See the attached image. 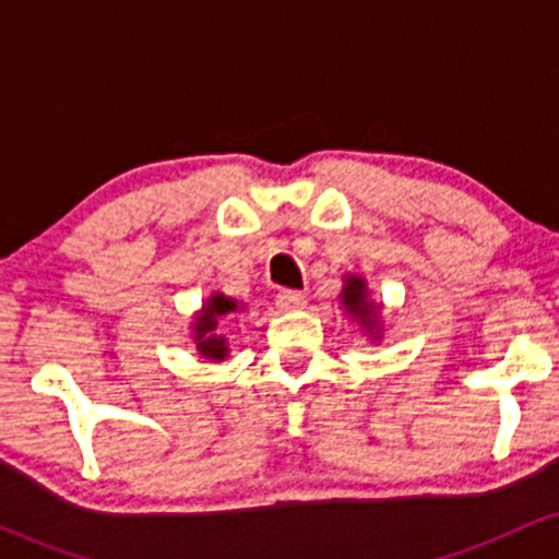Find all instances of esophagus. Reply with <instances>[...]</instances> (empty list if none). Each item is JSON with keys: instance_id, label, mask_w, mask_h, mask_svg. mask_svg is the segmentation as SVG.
I'll list each match as a JSON object with an SVG mask.
<instances>
[{"instance_id": "34e87169", "label": "esophagus", "mask_w": 559, "mask_h": 559, "mask_svg": "<svg viewBox=\"0 0 559 559\" xmlns=\"http://www.w3.org/2000/svg\"><path fill=\"white\" fill-rule=\"evenodd\" d=\"M275 305H278V310L294 312V310H301V307L307 305V299H305V294H301V292H294V288H284V292L275 294Z\"/></svg>"}]
</instances>
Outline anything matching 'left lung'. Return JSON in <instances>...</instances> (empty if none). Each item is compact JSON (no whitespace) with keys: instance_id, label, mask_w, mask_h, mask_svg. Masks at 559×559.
I'll list each match as a JSON object with an SVG mask.
<instances>
[{"instance_id":"left-lung-1","label":"left lung","mask_w":559,"mask_h":559,"mask_svg":"<svg viewBox=\"0 0 559 559\" xmlns=\"http://www.w3.org/2000/svg\"><path fill=\"white\" fill-rule=\"evenodd\" d=\"M342 305L344 310L370 333V336L381 338L378 336V333H381V325H378V307L381 305H373V301L368 299V286H365V278H360V275H346L344 278Z\"/></svg>"}]
</instances>
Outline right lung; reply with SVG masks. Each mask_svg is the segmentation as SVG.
Masks as SVG:
<instances>
[{
	"instance_id": "add662e5",
	"label": "right lung",
	"mask_w": 559,
	"mask_h": 559,
	"mask_svg": "<svg viewBox=\"0 0 559 559\" xmlns=\"http://www.w3.org/2000/svg\"><path fill=\"white\" fill-rule=\"evenodd\" d=\"M236 310H239V305H236V299L226 297V294H213V297L204 301L202 310H199V316L194 318V342H197L199 355L215 362L226 360L228 355L226 336H217L215 329H217V318L228 316V312H236Z\"/></svg>"
}]
</instances>
